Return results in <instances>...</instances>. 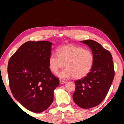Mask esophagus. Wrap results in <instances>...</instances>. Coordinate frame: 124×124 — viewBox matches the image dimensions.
Instances as JSON below:
<instances>
[{
    "label": "esophagus",
    "instance_id": "1",
    "mask_svg": "<svg viewBox=\"0 0 124 124\" xmlns=\"http://www.w3.org/2000/svg\"><path fill=\"white\" fill-rule=\"evenodd\" d=\"M66 83H67L66 81H63V80H61L60 81V83L61 84H66Z\"/></svg>",
    "mask_w": 124,
    "mask_h": 124
}]
</instances>
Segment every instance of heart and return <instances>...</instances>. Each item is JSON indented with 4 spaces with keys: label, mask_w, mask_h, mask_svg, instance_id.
I'll return each mask as SVG.
<instances>
[{
    "label": "heart",
    "mask_w": 124,
    "mask_h": 124,
    "mask_svg": "<svg viewBox=\"0 0 124 124\" xmlns=\"http://www.w3.org/2000/svg\"><path fill=\"white\" fill-rule=\"evenodd\" d=\"M93 55L89 50L74 45H65L57 50V55L52 54L48 60L52 73H57L64 65L65 68L58 73L61 79L72 77L79 79L87 75L93 63Z\"/></svg>",
    "instance_id": "1"
}]
</instances>
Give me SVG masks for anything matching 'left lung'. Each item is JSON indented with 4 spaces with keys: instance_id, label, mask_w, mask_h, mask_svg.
<instances>
[{
    "instance_id": "left-lung-1",
    "label": "left lung",
    "mask_w": 124,
    "mask_h": 124,
    "mask_svg": "<svg viewBox=\"0 0 124 124\" xmlns=\"http://www.w3.org/2000/svg\"><path fill=\"white\" fill-rule=\"evenodd\" d=\"M87 45L93 55V66L87 75L75 81L74 102L80 107L89 109L101 103L107 94L114 77L112 54L92 40L80 41Z\"/></svg>"
}]
</instances>
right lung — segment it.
I'll list each match as a JSON object with an SVG mask.
<instances>
[{
	"label": "right lung",
	"mask_w": 124,
	"mask_h": 124,
	"mask_svg": "<svg viewBox=\"0 0 124 124\" xmlns=\"http://www.w3.org/2000/svg\"><path fill=\"white\" fill-rule=\"evenodd\" d=\"M52 43L29 41L24 43L10 58L8 73L14 98L27 109L43 112L54 100V91L59 79L52 74L48 60Z\"/></svg>",
	"instance_id": "obj_1"
}]
</instances>
